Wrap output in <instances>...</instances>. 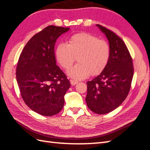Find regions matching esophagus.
Returning a JSON list of instances; mask_svg holds the SVG:
<instances>
[{
  "instance_id": "1",
  "label": "esophagus",
  "mask_w": 150,
  "mask_h": 150,
  "mask_svg": "<svg viewBox=\"0 0 150 150\" xmlns=\"http://www.w3.org/2000/svg\"><path fill=\"white\" fill-rule=\"evenodd\" d=\"M70 82H71V85H75L78 83V81L74 80V79H71V80H70Z\"/></svg>"
}]
</instances>
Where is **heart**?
<instances>
[{
	"instance_id": "heart-1",
	"label": "heart",
	"mask_w": 150,
	"mask_h": 150,
	"mask_svg": "<svg viewBox=\"0 0 150 150\" xmlns=\"http://www.w3.org/2000/svg\"><path fill=\"white\" fill-rule=\"evenodd\" d=\"M55 57L63 69H68L77 57L78 63L68 74L75 80L95 75L106 68L110 57V46L106 40L88 33H79L70 37L67 44L59 43L56 47Z\"/></svg>"
}]
</instances>
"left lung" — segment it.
Returning <instances> with one entry per match:
<instances>
[{"label":"left lung","mask_w":150,"mask_h":150,"mask_svg":"<svg viewBox=\"0 0 150 150\" xmlns=\"http://www.w3.org/2000/svg\"><path fill=\"white\" fill-rule=\"evenodd\" d=\"M110 44V57L99 75L87 82L86 98L89 109L97 114H106L116 109L126 99L131 88L133 76V60L121 38L100 24Z\"/></svg>","instance_id":"1"}]
</instances>
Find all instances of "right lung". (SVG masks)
<instances>
[{"instance_id": "add662e5", "label": "right lung", "mask_w": 150, "mask_h": 150, "mask_svg": "<svg viewBox=\"0 0 150 150\" xmlns=\"http://www.w3.org/2000/svg\"><path fill=\"white\" fill-rule=\"evenodd\" d=\"M69 28L51 25L31 38L22 50L16 68L21 97L31 110L44 116L59 113L69 81L56 65L54 47Z\"/></svg>"}]
</instances>
